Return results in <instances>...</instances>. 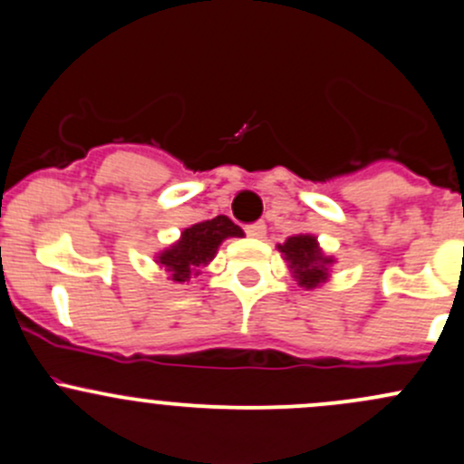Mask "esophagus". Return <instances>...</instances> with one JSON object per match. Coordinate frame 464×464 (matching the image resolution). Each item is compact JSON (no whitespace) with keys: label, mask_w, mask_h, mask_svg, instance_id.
<instances>
[{"label":"esophagus","mask_w":464,"mask_h":464,"mask_svg":"<svg viewBox=\"0 0 464 464\" xmlns=\"http://www.w3.org/2000/svg\"><path fill=\"white\" fill-rule=\"evenodd\" d=\"M246 234H247V237L264 238L266 226H264V223H250V226H246Z\"/></svg>","instance_id":"esophagus-1"}]
</instances>
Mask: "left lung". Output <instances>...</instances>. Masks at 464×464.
<instances>
[{"label":"left lung","instance_id":"1","mask_svg":"<svg viewBox=\"0 0 464 464\" xmlns=\"http://www.w3.org/2000/svg\"><path fill=\"white\" fill-rule=\"evenodd\" d=\"M279 250L285 255L290 267L295 270V276L299 279V285L305 288H314V285L322 284L328 276V264L333 259L322 255L314 237L308 234H299V237H290L284 246H279Z\"/></svg>","mask_w":464,"mask_h":464}]
</instances>
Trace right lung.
<instances>
[{
	"mask_svg": "<svg viewBox=\"0 0 464 464\" xmlns=\"http://www.w3.org/2000/svg\"><path fill=\"white\" fill-rule=\"evenodd\" d=\"M241 227L234 226L227 217H217L212 221L197 223V226L188 227L180 237L179 243L165 250L159 256V264L165 266L171 272V281L189 279L194 267L205 266L208 261L214 259L217 247L221 246L223 238L227 237H241Z\"/></svg>",
	"mask_w": 464,
	"mask_h": 464,
	"instance_id": "right-lung-1",
	"label": "right lung"
}]
</instances>
